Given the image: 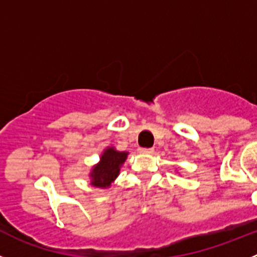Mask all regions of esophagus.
Masks as SVG:
<instances>
[{
    "instance_id": "1",
    "label": "esophagus",
    "mask_w": 257,
    "mask_h": 257,
    "mask_svg": "<svg viewBox=\"0 0 257 257\" xmlns=\"http://www.w3.org/2000/svg\"><path fill=\"white\" fill-rule=\"evenodd\" d=\"M153 151H155L153 148H140V150H138V152L142 153V155H152Z\"/></svg>"
}]
</instances>
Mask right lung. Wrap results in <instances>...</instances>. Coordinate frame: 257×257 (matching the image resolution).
Segmentation results:
<instances>
[{"mask_svg": "<svg viewBox=\"0 0 257 257\" xmlns=\"http://www.w3.org/2000/svg\"><path fill=\"white\" fill-rule=\"evenodd\" d=\"M129 153L117 151L115 147H106L100 156V161L91 167L88 174L90 184L93 188L109 189L111 183L120 174V167L125 162Z\"/></svg>", "mask_w": 257, "mask_h": 257, "instance_id": "1", "label": "right lung"}]
</instances>
